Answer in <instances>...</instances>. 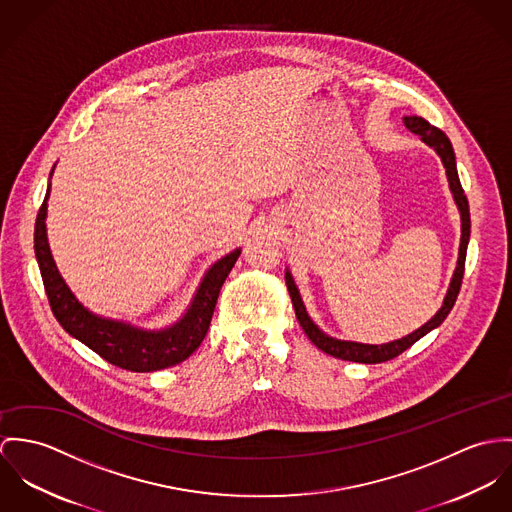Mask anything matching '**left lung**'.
I'll use <instances>...</instances> for the list:
<instances>
[{"instance_id": "left-lung-1", "label": "left lung", "mask_w": 512, "mask_h": 512, "mask_svg": "<svg viewBox=\"0 0 512 512\" xmlns=\"http://www.w3.org/2000/svg\"><path fill=\"white\" fill-rule=\"evenodd\" d=\"M402 121H404V125L412 133L420 135L426 145L436 149V153L440 155V159H442V163L446 167V174H448V180H450V188H452V194H454L455 204H457V208L461 212L459 259H457L454 279H452L450 290L446 294V300H444V306L440 308V312L428 324H424L420 330L412 332L410 336H406L402 340L391 341V343H385V345H367V343H355V341L334 340V338L326 336L324 332H320L318 326L306 314V308H304V304L300 300V294L296 290V284L292 281L290 273H286L284 275L286 288H288V294H290V300H292V308L296 312V318H298L304 334L308 336V340L312 341L318 349H322L324 353H328L332 357L343 359V361H355V363H369V365H373V363H383V361H389V359L398 357L412 343H416L420 338H424L428 332L438 328L448 318V314L454 308L459 288H461V281H463V273H465V255H467V243H469V233H471V218H469V202H467V196H465V192L461 188V182H459V176H457L454 147H452L448 135L442 129L430 125L424 117L410 115V117H404Z\"/></svg>"}]
</instances>
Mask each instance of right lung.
<instances>
[{
	"label": "right lung",
	"mask_w": 512,
	"mask_h": 512,
	"mask_svg": "<svg viewBox=\"0 0 512 512\" xmlns=\"http://www.w3.org/2000/svg\"><path fill=\"white\" fill-rule=\"evenodd\" d=\"M47 198L49 190L35 222V255L39 261L45 292L58 324L108 363L133 373L167 369L188 359L208 334L220 288L228 279L229 271L233 269L241 249H235L208 271L188 314L178 324L163 332H141L131 326L102 320L90 314L60 279L47 243Z\"/></svg>",
	"instance_id": "obj_1"
}]
</instances>
